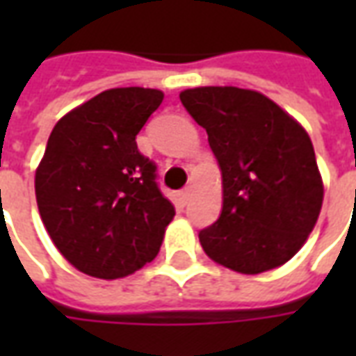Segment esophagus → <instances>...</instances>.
Wrapping results in <instances>:
<instances>
[{
	"label": "esophagus",
	"instance_id": "1",
	"mask_svg": "<svg viewBox=\"0 0 356 356\" xmlns=\"http://www.w3.org/2000/svg\"><path fill=\"white\" fill-rule=\"evenodd\" d=\"M179 196H181V202H183V204H186V202L191 200V196H193V186H185V188L179 193Z\"/></svg>",
	"mask_w": 356,
	"mask_h": 356
}]
</instances>
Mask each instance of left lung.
Masks as SVG:
<instances>
[{
  "mask_svg": "<svg viewBox=\"0 0 356 356\" xmlns=\"http://www.w3.org/2000/svg\"><path fill=\"white\" fill-rule=\"evenodd\" d=\"M208 133L223 175V209L200 231L204 252L242 275L290 261L305 244L324 198L313 143L276 102L240 88L179 95Z\"/></svg>",
  "mask_w": 356,
  "mask_h": 356,
  "instance_id": "1",
  "label": "left lung"
}]
</instances>
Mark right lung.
Returning <instances> with one entry per match:
<instances>
[{
	"label": "right lung",
	"mask_w": 356,
	"mask_h": 356,
	"mask_svg": "<svg viewBox=\"0 0 356 356\" xmlns=\"http://www.w3.org/2000/svg\"><path fill=\"white\" fill-rule=\"evenodd\" d=\"M162 101L158 89H108L51 131L35 170L38 209L58 252L86 275L122 278L160 252L175 208L135 139Z\"/></svg>",
	"instance_id": "1"
}]
</instances>
